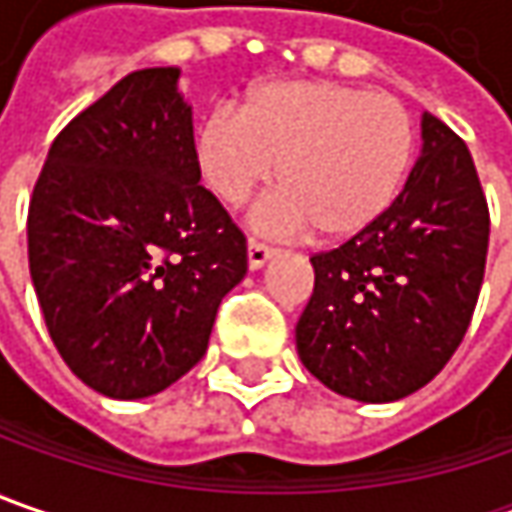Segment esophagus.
Returning <instances> with one entry per match:
<instances>
[{"label": "esophagus", "mask_w": 512, "mask_h": 512, "mask_svg": "<svg viewBox=\"0 0 512 512\" xmlns=\"http://www.w3.org/2000/svg\"><path fill=\"white\" fill-rule=\"evenodd\" d=\"M272 255H275V249H272L269 243L249 237V266H252V269H260Z\"/></svg>", "instance_id": "obj_1"}]
</instances>
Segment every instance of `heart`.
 Masks as SVG:
<instances>
[{
	"mask_svg": "<svg viewBox=\"0 0 512 512\" xmlns=\"http://www.w3.org/2000/svg\"><path fill=\"white\" fill-rule=\"evenodd\" d=\"M415 154V125L392 94L335 79H283L246 94L243 111L214 108L197 128L194 157L212 194L243 206L275 177L260 212L275 232L352 237L395 203Z\"/></svg>",
	"mask_w": 512,
	"mask_h": 512,
	"instance_id": "heart-1",
	"label": "heart"
}]
</instances>
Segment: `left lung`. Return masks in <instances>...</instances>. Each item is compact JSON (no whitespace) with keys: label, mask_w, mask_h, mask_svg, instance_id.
I'll return each instance as SVG.
<instances>
[{"label":"left lung","mask_w":512,"mask_h":512,"mask_svg":"<svg viewBox=\"0 0 512 512\" xmlns=\"http://www.w3.org/2000/svg\"><path fill=\"white\" fill-rule=\"evenodd\" d=\"M404 191L369 229L312 255L298 352L323 387L384 404L430 384L473 321L490 209L467 143L433 114Z\"/></svg>","instance_id":"8db88e82"}]
</instances>
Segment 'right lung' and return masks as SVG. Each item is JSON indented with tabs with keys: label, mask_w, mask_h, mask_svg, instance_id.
Segmentation results:
<instances>
[{
	"label": "right lung",
	"mask_w": 512,
	"mask_h": 512,
	"mask_svg": "<svg viewBox=\"0 0 512 512\" xmlns=\"http://www.w3.org/2000/svg\"><path fill=\"white\" fill-rule=\"evenodd\" d=\"M177 68L123 77L56 134L28 206V263L56 352L108 398H145L209 346L246 234L206 186Z\"/></svg>",
	"instance_id": "right-lung-1"
}]
</instances>
